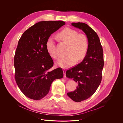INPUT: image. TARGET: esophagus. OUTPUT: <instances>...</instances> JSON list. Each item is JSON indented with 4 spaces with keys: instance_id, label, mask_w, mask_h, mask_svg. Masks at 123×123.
<instances>
[{
    "instance_id": "obj_1",
    "label": "esophagus",
    "mask_w": 123,
    "mask_h": 123,
    "mask_svg": "<svg viewBox=\"0 0 123 123\" xmlns=\"http://www.w3.org/2000/svg\"><path fill=\"white\" fill-rule=\"evenodd\" d=\"M63 73H64V77H66V70L65 69H63Z\"/></svg>"
}]
</instances>
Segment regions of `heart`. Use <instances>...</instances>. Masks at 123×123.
<instances>
[{"mask_svg": "<svg viewBox=\"0 0 123 123\" xmlns=\"http://www.w3.org/2000/svg\"><path fill=\"white\" fill-rule=\"evenodd\" d=\"M58 37L69 45L67 54L57 62V65L63 68H68L74 65L77 60L80 61L86 56L89 49V42L86 37L71 28H67L57 34ZM46 48L49 55L54 59L59 57L56 51L55 42L52 37H49L46 42Z\"/></svg>", "mask_w": 123, "mask_h": 123, "instance_id": "1", "label": "heart"}]
</instances>
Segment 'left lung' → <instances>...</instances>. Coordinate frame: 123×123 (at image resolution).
<instances>
[{"label": "left lung", "instance_id": "8db88e82", "mask_svg": "<svg viewBox=\"0 0 123 123\" xmlns=\"http://www.w3.org/2000/svg\"><path fill=\"white\" fill-rule=\"evenodd\" d=\"M72 25L82 30L86 34L89 49L83 60L66 72L67 77L77 82L76 89L68 92L73 101L79 102L92 96L100 85L104 67L103 50L97 33L86 24L72 23Z\"/></svg>", "mask_w": 123, "mask_h": 123}]
</instances>
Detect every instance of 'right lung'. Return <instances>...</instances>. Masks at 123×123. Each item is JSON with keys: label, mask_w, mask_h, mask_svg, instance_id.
Wrapping results in <instances>:
<instances>
[{"label": "right lung", "mask_w": 123, "mask_h": 123, "mask_svg": "<svg viewBox=\"0 0 123 123\" xmlns=\"http://www.w3.org/2000/svg\"><path fill=\"white\" fill-rule=\"evenodd\" d=\"M65 24L63 21H40L25 31L18 41L14 57L15 79L20 91L30 99H42L49 93L53 81L63 77L61 68L49 70L54 61L46 42Z\"/></svg>", "instance_id": "right-lung-1"}]
</instances>
